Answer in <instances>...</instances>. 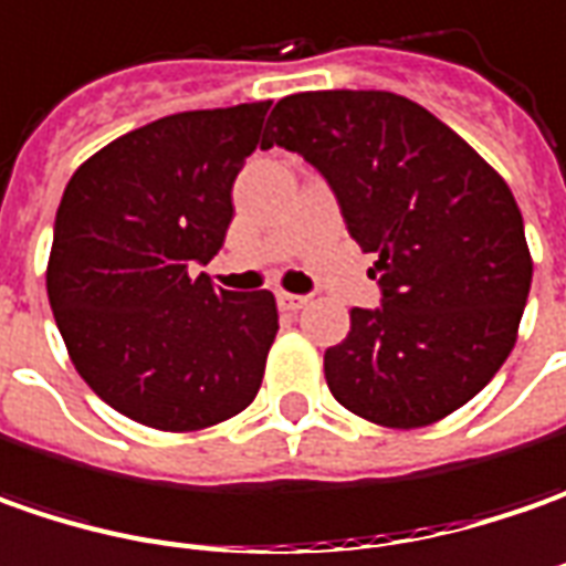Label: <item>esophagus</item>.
Masks as SVG:
<instances>
[{
    "mask_svg": "<svg viewBox=\"0 0 566 566\" xmlns=\"http://www.w3.org/2000/svg\"><path fill=\"white\" fill-rule=\"evenodd\" d=\"M275 301H279V306L287 310V313H297L303 303H306V297H303V294H287V291H279V294H275Z\"/></svg>",
    "mask_w": 566,
    "mask_h": 566,
    "instance_id": "34e87169",
    "label": "esophagus"
}]
</instances>
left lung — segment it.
<instances>
[{"label":"left lung","mask_w":566,"mask_h":566,"mask_svg":"<svg viewBox=\"0 0 566 566\" xmlns=\"http://www.w3.org/2000/svg\"><path fill=\"white\" fill-rule=\"evenodd\" d=\"M263 149L303 156L347 234L376 253L381 306L350 310L325 381L350 413L417 429L492 381L516 342L533 260L511 187L432 112L385 90L275 103Z\"/></svg>","instance_id":"left-lung-1"}]
</instances>
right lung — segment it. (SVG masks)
Instances as JSON below:
<instances>
[{
    "label": "right lung",
    "instance_id": "1",
    "mask_svg": "<svg viewBox=\"0 0 566 566\" xmlns=\"http://www.w3.org/2000/svg\"><path fill=\"white\" fill-rule=\"evenodd\" d=\"M272 103L166 115L71 175L46 291L81 379L134 422L193 432L253 403L279 332L269 291H222L206 265Z\"/></svg>",
    "mask_w": 566,
    "mask_h": 566
}]
</instances>
